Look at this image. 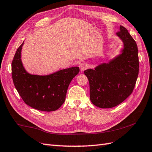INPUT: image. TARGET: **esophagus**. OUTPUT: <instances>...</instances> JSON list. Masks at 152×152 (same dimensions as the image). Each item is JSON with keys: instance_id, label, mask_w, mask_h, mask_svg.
<instances>
[{"instance_id": "1", "label": "esophagus", "mask_w": 152, "mask_h": 152, "mask_svg": "<svg viewBox=\"0 0 152 152\" xmlns=\"http://www.w3.org/2000/svg\"><path fill=\"white\" fill-rule=\"evenodd\" d=\"M79 67H80V70H81L82 71H83V70H86L87 69H88V67H89V64H88V63H87L83 62V63H81L80 64Z\"/></svg>"}]
</instances>
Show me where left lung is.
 I'll list each match as a JSON object with an SVG mask.
<instances>
[{
	"mask_svg": "<svg viewBox=\"0 0 152 152\" xmlns=\"http://www.w3.org/2000/svg\"><path fill=\"white\" fill-rule=\"evenodd\" d=\"M116 34L124 44L122 53L108 63L84 71L89 82L90 100L101 108H113L124 102L133 93L139 71L136 42L121 25Z\"/></svg>",
	"mask_w": 152,
	"mask_h": 152,
	"instance_id": "8db88e82",
	"label": "left lung"
}]
</instances>
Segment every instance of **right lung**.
Returning <instances> with one entry per match:
<instances>
[{
    "mask_svg": "<svg viewBox=\"0 0 152 152\" xmlns=\"http://www.w3.org/2000/svg\"><path fill=\"white\" fill-rule=\"evenodd\" d=\"M23 43L18 48L12 63V76L15 89L25 104L31 107L44 112L56 110L65 101L68 88L79 73V67L61 70L47 76L28 74L21 60Z\"/></svg>",
    "mask_w": 152,
    "mask_h": 152,
    "instance_id": "right-lung-1",
    "label": "right lung"
}]
</instances>
